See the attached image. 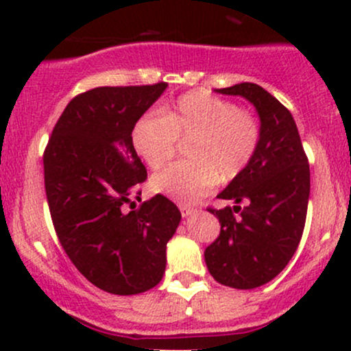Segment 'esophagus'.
<instances>
[{
  "label": "esophagus",
  "instance_id": "1",
  "mask_svg": "<svg viewBox=\"0 0 351 351\" xmlns=\"http://www.w3.org/2000/svg\"><path fill=\"white\" fill-rule=\"evenodd\" d=\"M178 208H180V212H182L183 217H189V215H192L193 212L197 210L195 207H190V205H186V204H180Z\"/></svg>",
  "mask_w": 351,
  "mask_h": 351
}]
</instances>
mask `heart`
I'll return each mask as SVG.
<instances>
[{"label": "heart", "instance_id": "heart-1", "mask_svg": "<svg viewBox=\"0 0 351 351\" xmlns=\"http://www.w3.org/2000/svg\"><path fill=\"white\" fill-rule=\"evenodd\" d=\"M189 141L192 161L178 162L151 180L154 192L180 202H195L217 182L241 176L253 161L261 139L256 117L234 101L205 91H190L161 113H146L136 122L132 144L151 169H161Z\"/></svg>", "mask_w": 351, "mask_h": 351}]
</instances>
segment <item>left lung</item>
<instances>
[{"instance_id": "left-lung-1", "label": "left lung", "mask_w": 351, "mask_h": 351, "mask_svg": "<svg viewBox=\"0 0 351 351\" xmlns=\"http://www.w3.org/2000/svg\"><path fill=\"white\" fill-rule=\"evenodd\" d=\"M241 95L258 110L261 139L246 171L219 198L234 207H208L221 232L205 247L212 277L232 289H256L277 277L295 253L306 226L311 173L295 120L267 90L239 83L217 90Z\"/></svg>"}]
</instances>
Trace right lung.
<instances>
[{
	"label": "right lung",
	"mask_w": 351,
	"mask_h": 351,
	"mask_svg": "<svg viewBox=\"0 0 351 351\" xmlns=\"http://www.w3.org/2000/svg\"><path fill=\"white\" fill-rule=\"evenodd\" d=\"M168 83L100 86L76 95L44 151V183L62 250L86 280L115 295L161 282L178 207L161 193L136 208L147 180L132 144L137 120Z\"/></svg>",
	"instance_id": "obj_1"
}]
</instances>
